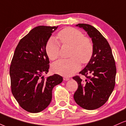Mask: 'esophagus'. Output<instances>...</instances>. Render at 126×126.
<instances>
[{"mask_svg": "<svg viewBox=\"0 0 126 126\" xmlns=\"http://www.w3.org/2000/svg\"><path fill=\"white\" fill-rule=\"evenodd\" d=\"M69 79H70V78H69L67 77H64V78H63V80H66V81H67V80H69Z\"/></svg>", "mask_w": 126, "mask_h": 126, "instance_id": "esophagus-1", "label": "esophagus"}]
</instances>
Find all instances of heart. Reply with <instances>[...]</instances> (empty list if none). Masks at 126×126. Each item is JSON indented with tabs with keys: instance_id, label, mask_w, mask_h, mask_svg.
<instances>
[{
	"instance_id": "b5f03b06",
	"label": "heart",
	"mask_w": 126,
	"mask_h": 126,
	"mask_svg": "<svg viewBox=\"0 0 126 126\" xmlns=\"http://www.w3.org/2000/svg\"><path fill=\"white\" fill-rule=\"evenodd\" d=\"M58 38L63 45L71 47L69 59H61L53 63V72L64 76L73 75L80 67V61L87 63L94 53V45L90 38L84 37L81 31L72 27L64 28L59 32ZM60 44L54 38H51L46 46V51L51 60L57 59L60 53Z\"/></svg>"
}]
</instances>
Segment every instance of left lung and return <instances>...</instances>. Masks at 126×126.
<instances>
[{
	"instance_id": "8db88e82",
	"label": "left lung",
	"mask_w": 126,
	"mask_h": 126,
	"mask_svg": "<svg viewBox=\"0 0 126 126\" xmlns=\"http://www.w3.org/2000/svg\"><path fill=\"white\" fill-rule=\"evenodd\" d=\"M76 26L83 28L92 39L94 53L86 67L79 72L88 79L83 82L79 76L73 78L78 84L73 98L82 108L92 110L104 104L113 91L116 75L115 60L109 43L100 32L89 24Z\"/></svg>"
}]
</instances>
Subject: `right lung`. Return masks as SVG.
I'll use <instances>...</instances> for the list:
<instances>
[{
    "mask_svg": "<svg viewBox=\"0 0 126 126\" xmlns=\"http://www.w3.org/2000/svg\"><path fill=\"white\" fill-rule=\"evenodd\" d=\"M58 27L38 26L19 42L10 66L11 90L20 106L28 112L44 110L52 99V90L63 81L54 74L45 79L49 69L46 46Z\"/></svg>",
    "mask_w": 126,
    "mask_h": 126,
    "instance_id": "obj_1",
    "label": "right lung"
}]
</instances>
